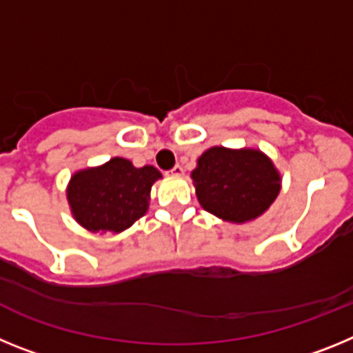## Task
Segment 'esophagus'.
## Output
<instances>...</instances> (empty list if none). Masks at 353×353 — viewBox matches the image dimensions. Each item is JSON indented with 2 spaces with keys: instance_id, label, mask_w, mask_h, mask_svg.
Returning <instances> with one entry per match:
<instances>
[{
  "instance_id": "1",
  "label": "esophagus",
  "mask_w": 353,
  "mask_h": 353,
  "mask_svg": "<svg viewBox=\"0 0 353 353\" xmlns=\"http://www.w3.org/2000/svg\"><path fill=\"white\" fill-rule=\"evenodd\" d=\"M168 174H173V176H180V174H183V168L180 166V164H176V166L171 168V170L168 171Z\"/></svg>"
}]
</instances>
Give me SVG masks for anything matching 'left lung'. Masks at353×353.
Wrapping results in <instances>:
<instances>
[{
    "label": "left lung",
    "mask_w": 353,
    "mask_h": 353,
    "mask_svg": "<svg viewBox=\"0 0 353 353\" xmlns=\"http://www.w3.org/2000/svg\"><path fill=\"white\" fill-rule=\"evenodd\" d=\"M191 176L201 207L230 223L256 219L272 205L281 187L270 159L248 148L214 146L198 159Z\"/></svg>",
    "instance_id": "left-lung-1"
}]
</instances>
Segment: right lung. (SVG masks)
Instances as JSON below:
<instances>
[{
	"label": "right lung",
	"mask_w": 353,
	"mask_h": 353,
	"mask_svg": "<svg viewBox=\"0 0 353 353\" xmlns=\"http://www.w3.org/2000/svg\"><path fill=\"white\" fill-rule=\"evenodd\" d=\"M161 176L154 166L134 168L121 157L79 171L67 191L72 214L90 232H123L145 215L150 189Z\"/></svg>",
	"instance_id": "1"
}]
</instances>
